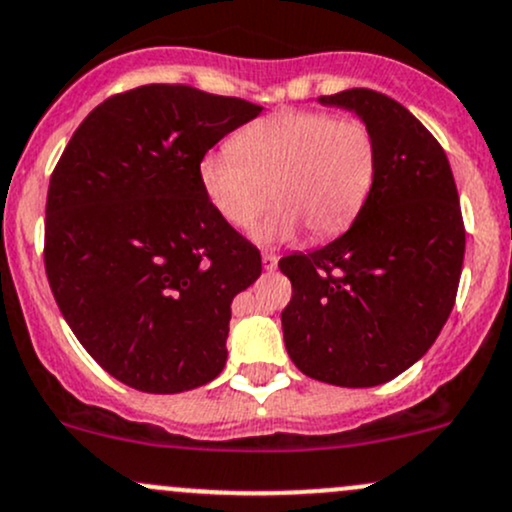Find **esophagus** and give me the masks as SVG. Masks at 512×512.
Segmentation results:
<instances>
[{"label": "esophagus", "mask_w": 512, "mask_h": 512, "mask_svg": "<svg viewBox=\"0 0 512 512\" xmlns=\"http://www.w3.org/2000/svg\"><path fill=\"white\" fill-rule=\"evenodd\" d=\"M277 255H272V252H265V255H262V267L267 269V272H272V269H277Z\"/></svg>", "instance_id": "obj_1"}]
</instances>
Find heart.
I'll list each match as a JSON object with an SVG mask.
<instances>
[{
    "label": "heart",
    "instance_id": "obj_1",
    "mask_svg": "<svg viewBox=\"0 0 512 512\" xmlns=\"http://www.w3.org/2000/svg\"><path fill=\"white\" fill-rule=\"evenodd\" d=\"M376 172L372 126L323 109L274 111L199 162L201 189L230 226H255L272 196L277 209L255 230L262 245L291 240L299 226L311 240L342 233L367 204Z\"/></svg>",
    "mask_w": 512,
    "mask_h": 512
}]
</instances>
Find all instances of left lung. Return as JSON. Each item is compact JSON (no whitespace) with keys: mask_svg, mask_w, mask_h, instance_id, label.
I'll return each instance as SVG.
<instances>
[{"mask_svg":"<svg viewBox=\"0 0 512 512\" xmlns=\"http://www.w3.org/2000/svg\"><path fill=\"white\" fill-rule=\"evenodd\" d=\"M320 104L372 126L379 172L347 233L279 260L294 289L286 352L311 379L379 386L418 362L452 313L466 243L457 184L442 145L398 101L345 89Z\"/></svg>","mask_w":512,"mask_h":512,"instance_id":"left-lung-1","label":"left lung"}]
</instances>
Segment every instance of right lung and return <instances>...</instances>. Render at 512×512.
Wrapping results in <instances>:
<instances>
[{"mask_svg":"<svg viewBox=\"0 0 512 512\" xmlns=\"http://www.w3.org/2000/svg\"><path fill=\"white\" fill-rule=\"evenodd\" d=\"M260 111L143 84L101 101L55 165L48 284L84 350L131 389L189 391L226 367L230 303L262 257L206 199L199 162Z\"/></svg>","mask_w":512,"mask_h":512,"instance_id":"right-lung-1","label":"right lung"}]
</instances>
